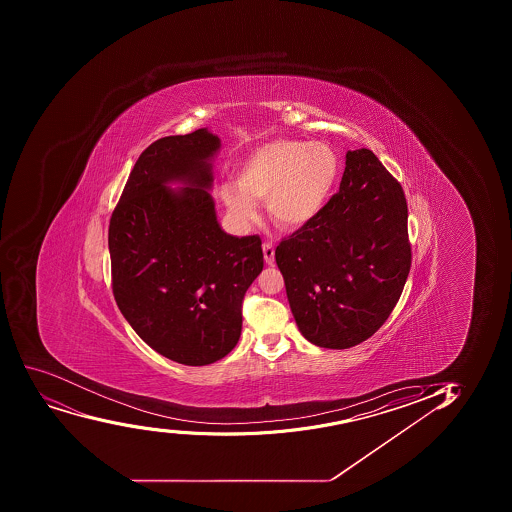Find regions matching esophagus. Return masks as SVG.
Returning a JSON list of instances; mask_svg holds the SVG:
<instances>
[{
  "mask_svg": "<svg viewBox=\"0 0 512 512\" xmlns=\"http://www.w3.org/2000/svg\"><path fill=\"white\" fill-rule=\"evenodd\" d=\"M262 248H264L265 262H267V264H269V265H274L275 248H274V245H272V242H265L264 245H262Z\"/></svg>",
  "mask_w": 512,
  "mask_h": 512,
  "instance_id": "obj_1",
  "label": "esophagus"
}]
</instances>
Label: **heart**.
Masks as SVG:
<instances>
[{"instance_id":"obj_1","label":"heart","mask_w":512,"mask_h":512,"mask_svg":"<svg viewBox=\"0 0 512 512\" xmlns=\"http://www.w3.org/2000/svg\"><path fill=\"white\" fill-rule=\"evenodd\" d=\"M339 177V155L327 143L272 140L243 160L238 182L222 183L218 192L240 222H253L259 200H267L277 225L300 228L324 210Z\"/></svg>"}]
</instances>
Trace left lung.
<instances>
[{
	"mask_svg": "<svg viewBox=\"0 0 512 512\" xmlns=\"http://www.w3.org/2000/svg\"><path fill=\"white\" fill-rule=\"evenodd\" d=\"M275 260L305 339L337 350L369 339L399 302L412 262L400 183L374 152H347L339 192L282 238Z\"/></svg>",
	"mask_w": 512,
	"mask_h": 512,
	"instance_id": "1",
	"label": "left lung"
}]
</instances>
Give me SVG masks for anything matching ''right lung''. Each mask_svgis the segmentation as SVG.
Instances as JSON below:
<instances>
[{
	"mask_svg": "<svg viewBox=\"0 0 512 512\" xmlns=\"http://www.w3.org/2000/svg\"><path fill=\"white\" fill-rule=\"evenodd\" d=\"M200 128L143 150L108 228L113 295L133 330L183 365L223 359L242 332V302L264 269L259 235L233 237L215 215L213 155ZM182 182L173 191L168 182Z\"/></svg>",
	"mask_w": 512,
	"mask_h": 512,
	"instance_id": "1",
	"label": "right lung"
}]
</instances>
